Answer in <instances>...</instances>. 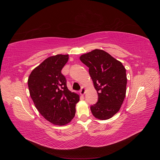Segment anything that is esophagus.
I'll return each instance as SVG.
<instances>
[{"instance_id": "34e87169", "label": "esophagus", "mask_w": 160, "mask_h": 160, "mask_svg": "<svg viewBox=\"0 0 160 160\" xmlns=\"http://www.w3.org/2000/svg\"><path fill=\"white\" fill-rule=\"evenodd\" d=\"M85 91H86V89L84 88V87H83V88H82L80 90L79 93H80V94H81V95H85Z\"/></svg>"}]
</instances>
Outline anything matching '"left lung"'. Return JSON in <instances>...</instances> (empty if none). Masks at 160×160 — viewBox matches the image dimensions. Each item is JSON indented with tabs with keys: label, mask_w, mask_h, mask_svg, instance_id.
Returning <instances> with one entry per match:
<instances>
[{
	"label": "left lung",
	"mask_w": 160,
	"mask_h": 160,
	"mask_svg": "<svg viewBox=\"0 0 160 160\" xmlns=\"http://www.w3.org/2000/svg\"><path fill=\"white\" fill-rule=\"evenodd\" d=\"M81 61L89 72L99 96L91 111L97 119L111 118L119 111L126 94V70L119 61L108 52L95 49L81 55Z\"/></svg>",
	"instance_id": "left-lung-1"
}]
</instances>
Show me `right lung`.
<instances>
[{
    "label": "right lung",
    "instance_id": "1",
    "mask_svg": "<svg viewBox=\"0 0 160 160\" xmlns=\"http://www.w3.org/2000/svg\"><path fill=\"white\" fill-rule=\"evenodd\" d=\"M69 60V55L48 57L34 69L28 79L31 98L35 108L48 122L65 125L75 115L79 95L67 88L61 70Z\"/></svg>",
    "mask_w": 160,
    "mask_h": 160
}]
</instances>
